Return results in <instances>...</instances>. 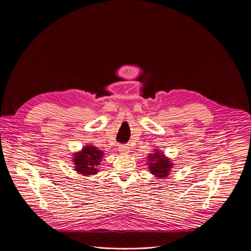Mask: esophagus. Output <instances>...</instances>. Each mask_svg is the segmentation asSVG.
I'll return each mask as SVG.
<instances>
[{
	"instance_id": "34e87169",
	"label": "esophagus",
	"mask_w": 251,
	"mask_h": 251,
	"mask_svg": "<svg viewBox=\"0 0 251 251\" xmlns=\"http://www.w3.org/2000/svg\"><path fill=\"white\" fill-rule=\"evenodd\" d=\"M129 151H130V150L127 146H119V152H120L121 154L126 155L129 153Z\"/></svg>"
}]
</instances>
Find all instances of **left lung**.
<instances>
[{"label": "left lung", "instance_id": "left-lung-1", "mask_svg": "<svg viewBox=\"0 0 251 251\" xmlns=\"http://www.w3.org/2000/svg\"><path fill=\"white\" fill-rule=\"evenodd\" d=\"M148 164L150 172L157 179H166L172 172L173 162L162 151L154 150L152 153L148 155Z\"/></svg>", "mask_w": 251, "mask_h": 251}]
</instances>
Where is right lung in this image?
<instances>
[{
    "label": "right lung",
    "mask_w": 251,
    "mask_h": 251,
    "mask_svg": "<svg viewBox=\"0 0 251 251\" xmlns=\"http://www.w3.org/2000/svg\"><path fill=\"white\" fill-rule=\"evenodd\" d=\"M74 171L82 176H94L100 172L99 166L103 157V152L91 144H86L81 151L72 154Z\"/></svg>",
    "instance_id": "add662e5"
}]
</instances>
